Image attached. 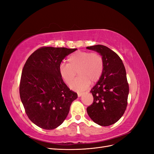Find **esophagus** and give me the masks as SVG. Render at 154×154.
I'll return each mask as SVG.
<instances>
[{
	"instance_id": "1",
	"label": "esophagus",
	"mask_w": 154,
	"mask_h": 154,
	"mask_svg": "<svg viewBox=\"0 0 154 154\" xmlns=\"http://www.w3.org/2000/svg\"><path fill=\"white\" fill-rule=\"evenodd\" d=\"M82 94H83V93H82V92L78 93V97H81V96H82Z\"/></svg>"
}]
</instances>
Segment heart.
Segmentation results:
<instances>
[{
	"label": "heart",
	"mask_w": 154,
	"mask_h": 154,
	"mask_svg": "<svg viewBox=\"0 0 154 154\" xmlns=\"http://www.w3.org/2000/svg\"><path fill=\"white\" fill-rule=\"evenodd\" d=\"M68 64L61 63L59 74L63 82L70 84L76 75L79 76L70 85V88L75 91L86 90L92 83L99 80L103 72L104 62L98 53L78 51L68 58Z\"/></svg>",
	"instance_id": "heart-1"
}]
</instances>
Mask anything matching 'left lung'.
Masks as SVG:
<instances>
[{
  "instance_id": "obj_1",
  "label": "left lung",
  "mask_w": 154,
  "mask_h": 154,
  "mask_svg": "<svg viewBox=\"0 0 154 154\" xmlns=\"http://www.w3.org/2000/svg\"><path fill=\"white\" fill-rule=\"evenodd\" d=\"M101 55L103 72L91 92L94 97L87 111L91 119L100 126H109L122 117L127 109L129 87L122 59L112 50L103 45L86 48Z\"/></svg>"
}]
</instances>
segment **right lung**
Returning <instances> with one entry per match:
<instances>
[{
	"label": "right lung",
	"mask_w": 154,
	"mask_h": 154,
	"mask_svg": "<svg viewBox=\"0 0 154 154\" xmlns=\"http://www.w3.org/2000/svg\"><path fill=\"white\" fill-rule=\"evenodd\" d=\"M77 49L43 47L27 60L22 69L20 96L26 113L38 127L53 130L61 125L78 97L59 74L62 60Z\"/></svg>",
	"instance_id": "right-lung-1"
}]
</instances>
